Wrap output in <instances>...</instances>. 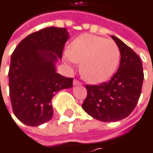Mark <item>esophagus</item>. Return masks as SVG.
<instances>
[{
  "instance_id": "esophagus-1",
  "label": "esophagus",
  "mask_w": 153,
  "mask_h": 153,
  "mask_svg": "<svg viewBox=\"0 0 153 153\" xmlns=\"http://www.w3.org/2000/svg\"><path fill=\"white\" fill-rule=\"evenodd\" d=\"M74 86H79V85H81V82H79V81L77 80V79H74Z\"/></svg>"
}]
</instances>
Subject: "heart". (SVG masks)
Masks as SVG:
<instances>
[{
    "label": "heart",
    "mask_w": 153,
    "mask_h": 153,
    "mask_svg": "<svg viewBox=\"0 0 153 153\" xmlns=\"http://www.w3.org/2000/svg\"><path fill=\"white\" fill-rule=\"evenodd\" d=\"M120 59L118 45L111 40L84 33L71 43L65 60L80 63L82 77L91 83H101L114 74Z\"/></svg>",
    "instance_id": "1"
}]
</instances>
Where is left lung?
I'll return each instance as SVG.
<instances>
[{
    "label": "left lung",
    "instance_id": "1",
    "mask_svg": "<svg viewBox=\"0 0 153 153\" xmlns=\"http://www.w3.org/2000/svg\"><path fill=\"white\" fill-rule=\"evenodd\" d=\"M120 52V66L111 79L100 85H86L88 95L83 110L101 121L127 118L137 106L143 81V65L138 55L119 38L111 36Z\"/></svg>",
    "mask_w": 153,
    "mask_h": 153
}]
</instances>
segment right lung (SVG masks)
<instances>
[{
    "label": "right lung",
    "instance_id": "1",
    "mask_svg": "<svg viewBox=\"0 0 153 153\" xmlns=\"http://www.w3.org/2000/svg\"><path fill=\"white\" fill-rule=\"evenodd\" d=\"M69 38L66 28L46 27L29 34L16 46L9 71L10 97L15 116L27 126H39L53 116L51 99L73 87V78L56 73Z\"/></svg>",
    "mask_w": 153,
    "mask_h": 153
}]
</instances>
